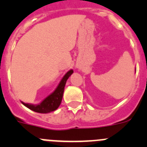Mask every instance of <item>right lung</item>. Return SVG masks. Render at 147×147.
<instances>
[{"label": "right lung", "mask_w": 147, "mask_h": 147, "mask_svg": "<svg viewBox=\"0 0 147 147\" xmlns=\"http://www.w3.org/2000/svg\"><path fill=\"white\" fill-rule=\"evenodd\" d=\"M73 73V70L70 69L64 75L62 78L61 80L58 85L57 88H55V91L52 94L47 96L45 100H42L38 105H33L29 103H25L22 102V103L28 108L34 111L35 112L40 113H47L55 111L60 105L61 102L63 94H64V87L66 85V82L67 79L69 78L72 74Z\"/></svg>", "instance_id": "1"}]
</instances>
